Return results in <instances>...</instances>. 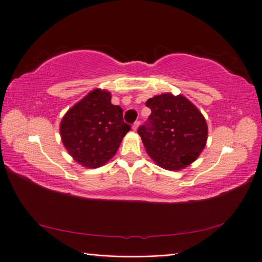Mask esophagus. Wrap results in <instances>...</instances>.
<instances>
[{
    "mask_svg": "<svg viewBox=\"0 0 262 262\" xmlns=\"http://www.w3.org/2000/svg\"><path fill=\"white\" fill-rule=\"evenodd\" d=\"M139 124H140L139 121H137V122L133 123V124H132V130H133V131H137L138 127H139Z\"/></svg>",
    "mask_w": 262,
    "mask_h": 262,
    "instance_id": "1",
    "label": "esophagus"
}]
</instances>
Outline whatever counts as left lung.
Wrapping results in <instances>:
<instances>
[{"label": "left lung", "mask_w": 262, "mask_h": 262, "mask_svg": "<svg viewBox=\"0 0 262 262\" xmlns=\"http://www.w3.org/2000/svg\"><path fill=\"white\" fill-rule=\"evenodd\" d=\"M151 114L138 129L146 151L163 169L181 170L205 147L208 125L202 113L184 96L164 93L146 101Z\"/></svg>", "instance_id": "obj_1"}]
</instances>
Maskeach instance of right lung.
Returning <instances> with one entry per match:
<instances>
[{"label": "right lung", "mask_w": 262, "mask_h": 262, "mask_svg": "<svg viewBox=\"0 0 262 262\" xmlns=\"http://www.w3.org/2000/svg\"><path fill=\"white\" fill-rule=\"evenodd\" d=\"M111 93L96 89L73 106L60 123L62 144L81 165L96 169L115 155L131 126Z\"/></svg>", "instance_id": "1"}]
</instances>
